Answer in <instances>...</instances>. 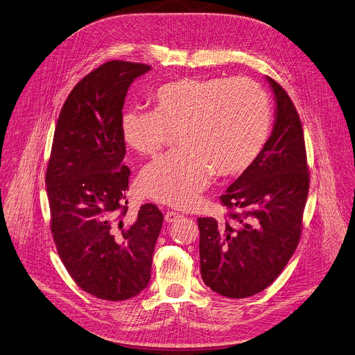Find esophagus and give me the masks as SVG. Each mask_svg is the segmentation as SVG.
I'll return each instance as SVG.
<instances>
[{
    "mask_svg": "<svg viewBox=\"0 0 355 355\" xmlns=\"http://www.w3.org/2000/svg\"><path fill=\"white\" fill-rule=\"evenodd\" d=\"M180 218H183V215L179 214V212H173V211H169V212H166V215H165V220H166L168 223L176 222V220H179Z\"/></svg>",
    "mask_w": 355,
    "mask_h": 355,
    "instance_id": "34e87169",
    "label": "esophagus"
}]
</instances>
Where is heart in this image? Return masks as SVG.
Masks as SVG:
<instances>
[{
    "label": "heart",
    "mask_w": 355,
    "mask_h": 355,
    "mask_svg": "<svg viewBox=\"0 0 355 355\" xmlns=\"http://www.w3.org/2000/svg\"><path fill=\"white\" fill-rule=\"evenodd\" d=\"M153 112L128 111L122 139L141 157L157 155L168 132L178 153L161 157L140 175L143 196L176 208H191L215 176L248 169L262 153L270 129L265 92L237 78H182L158 87Z\"/></svg>",
    "instance_id": "obj_1"
}]
</instances>
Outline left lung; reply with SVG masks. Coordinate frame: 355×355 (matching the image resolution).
<instances>
[{"mask_svg": "<svg viewBox=\"0 0 355 355\" xmlns=\"http://www.w3.org/2000/svg\"><path fill=\"white\" fill-rule=\"evenodd\" d=\"M272 133L258 158L220 196L223 222L198 218L204 283L220 295L244 298L265 290L294 254L302 227L309 172L297 110L273 79Z\"/></svg>", "mask_w": 355, "mask_h": 355, "instance_id": "1", "label": "left lung"}]
</instances>
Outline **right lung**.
<instances>
[{
	"label": "right lung",
	"instance_id": "add662e5",
	"mask_svg": "<svg viewBox=\"0 0 355 355\" xmlns=\"http://www.w3.org/2000/svg\"><path fill=\"white\" fill-rule=\"evenodd\" d=\"M151 67L110 61L67 98L46 172L51 232L76 284L108 301L144 290L164 215L154 204L126 218L130 169L121 132L129 86Z\"/></svg>",
	"mask_w": 355,
	"mask_h": 355
}]
</instances>
